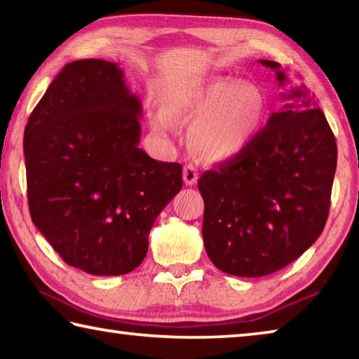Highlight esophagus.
<instances>
[{"label": "esophagus", "instance_id": "1", "mask_svg": "<svg viewBox=\"0 0 359 359\" xmlns=\"http://www.w3.org/2000/svg\"><path fill=\"white\" fill-rule=\"evenodd\" d=\"M198 179H199V174L196 171V168H194L193 165H187L184 168V182H185V185H188V187L196 185Z\"/></svg>", "mask_w": 359, "mask_h": 359}]
</instances>
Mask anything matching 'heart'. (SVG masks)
<instances>
[{
    "instance_id": "obj_1",
    "label": "heart",
    "mask_w": 359,
    "mask_h": 359,
    "mask_svg": "<svg viewBox=\"0 0 359 359\" xmlns=\"http://www.w3.org/2000/svg\"><path fill=\"white\" fill-rule=\"evenodd\" d=\"M161 114L150 128L166 136L174 123H191V142L209 161H223L245 150L264 125L266 96L258 87L222 77H190L174 82L160 98Z\"/></svg>"
}]
</instances>
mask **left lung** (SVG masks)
I'll use <instances>...</instances> for the list:
<instances>
[{
  "label": "left lung",
  "instance_id": "1",
  "mask_svg": "<svg viewBox=\"0 0 359 359\" xmlns=\"http://www.w3.org/2000/svg\"><path fill=\"white\" fill-rule=\"evenodd\" d=\"M259 63L276 71L280 87L288 83L277 62ZM282 100L245 150L198 182L205 252L231 276L263 277L293 263L327 220L336 137L306 85Z\"/></svg>",
  "mask_w": 359,
  "mask_h": 359
}]
</instances>
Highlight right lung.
<instances>
[{
    "instance_id": "add662e5",
    "label": "right lung",
    "mask_w": 359,
    "mask_h": 359,
    "mask_svg": "<svg viewBox=\"0 0 359 359\" xmlns=\"http://www.w3.org/2000/svg\"><path fill=\"white\" fill-rule=\"evenodd\" d=\"M106 60L66 65L23 135L29 214L72 267L123 276L142 263L160 212L180 191L182 166L139 149L142 104Z\"/></svg>"
}]
</instances>
